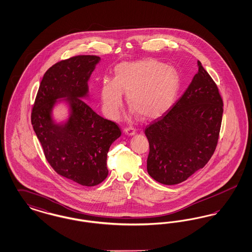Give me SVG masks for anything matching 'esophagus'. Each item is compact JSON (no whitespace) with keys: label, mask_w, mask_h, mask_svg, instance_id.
<instances>
[{"label":"esophagus","mask_w":252,"mask_h":252,"mask_svg":"<svg viewBox=\"0 0 252 252\" xmlns=\"http://www.w3.org/2000/svg\"><path fill=\"white\" fill-rule=\"evenodd\" d=\"M124 132H125L126 135L131 136V135H134V134L136 133V128L133 127V126H126V127L124 128Z\"/></svg>","instance_id":"esophagus-1"}]
</instances>
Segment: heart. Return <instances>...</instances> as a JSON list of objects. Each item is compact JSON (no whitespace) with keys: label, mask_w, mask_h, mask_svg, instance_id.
Returning a JSON list of instances; mask_svg holds the SVG:
<instances>
[{"label":"heart","mask_w":252,"mask_h":252,"mask_svg":"<svg viewBox=\"0 0 252 252\" xmlns=\"http://www.w3.org/2000/svg\"><path fill=\"white\" fill-rule=\"evenodd\" d=\"M178 72L156 60L121 63L115 68L114 79L102 81V108L109 118H115L123 102L122 93L142 119L163 114L174 104L180 91Z\"/></svg>","instance_id":"heart-1"}]
</instances>
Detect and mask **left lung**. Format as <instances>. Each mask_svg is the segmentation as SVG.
Listing matches in <instances>:
<instances>
[{"label":"left lung","instance_id":"left-lung-1","mask_svg":"<svg viewBox=\"0 0 252 252\" xmlns=\"http://www.w3.org/2000/svg\"><path fill=\"white\" fill-rule=\"evenodd\" d=\"M198 72L175 104L144 128L149 143L147 172L174 185L203 168L216 151L223 116V100L211 75Z\"/></svg>","mask_w":252,"mask_h":252}]
</instances>
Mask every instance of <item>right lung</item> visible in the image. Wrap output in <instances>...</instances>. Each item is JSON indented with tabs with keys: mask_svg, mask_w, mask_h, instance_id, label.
<instances>
[{
	"mask_svg": "<svg viewBox=\"0 0 252 252\" xmlns=\"http://www.w3.org/2000/svg\"><path fill=\"white\" fill-rule=\"evenodd\" d=\"M100 58L81 55L60 60L43 75L31 112V123L49 164L60 176L82 186L107 178V157L122 134L118 125L95 113L81 97ZM67 96L72 116L65 126L50 118L56 98Z\"/></svg>",
	"mask_w": 252,
	"mask_h": 252,
	"instance_id": "1",
	"label": "right lung"
}]
</instances>
